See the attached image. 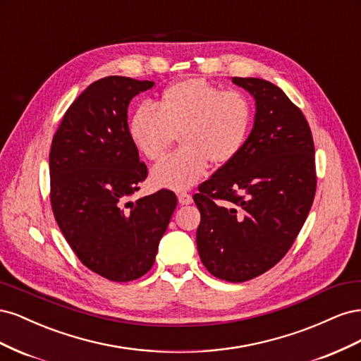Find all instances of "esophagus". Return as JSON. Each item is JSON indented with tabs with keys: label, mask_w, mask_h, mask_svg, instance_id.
<instances>
[{
	"label": "esophagus",
	"mask_w": 361,
	"mask_h": 361,
	"mask_svg": "<svg viewBox=\"0 0 361 361\" xmlns=\"http://www.w3.org/2000/svg\"><path fill=\"white\" fill-rule=\"evenodd\" d=\"M178 200H179L180 204H190V203H192V197H191V194H188V192H180L178 195Z\"/></svg>",
	"instance_id": "esophagus-1"
}]
</instances>
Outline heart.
<instances>
[{
    "mask_svg": "<svg viewBox=\"0 0 361 361\" xmlns=\"http://www.w3.org/2000/svg\"><path fill=\"white\" fill-rule=\"evenodd\" d=\"M255 120V106L247 93L200 78L169 85L158 108L143 104L130 117L129 134L146 159L159 162L179 137L182 147L150 173L157 188L183 191L214 167L231 164L244 150Z\"/></svg>",
    "mask_w": 361,
    "mask_h": 361,
    "instance_id": "1",
    "label": "heart"
}]
</instances>
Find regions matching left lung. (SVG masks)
<instances>
[{
	"mask_svg": "<svg viewBox=\"0 0 361 361\" xmlns=\"http://www.w3.org/2000/svg\"><path fill=\"white\" fill-rule=\"evenodd\" d=\"M232 81L255 96V126L241 154L200 185L194 202L203 265L241 283L277 265L295 243L314 199L316 166L300 108L265 80Z\"/></svg>",
	"mask_w": 361,
	"mask_h": 361,
	"instance_id": "left-lung-1",
	"label": "left lung"
}]
</instances>
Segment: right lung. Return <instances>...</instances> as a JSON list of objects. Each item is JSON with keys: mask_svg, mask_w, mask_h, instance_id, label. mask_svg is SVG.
<instances>
[{"mask_svg": "<svg viewBox=\"0 0 361 361\" xmlns=\"http://www.w3.org/2000/svg\"><path fill=\"white\" fill-rule=\"evenodd\" d=\"M152 85L116 75L94 81L64 113L49 152V199L61 233L84 267L118 283L152 268L178 206L170 190L128 200L147 178L128 105Z\"/></svg>", "mask_w": 361, "mask_h": 361, "instance_id": "right-lung-1", "label": "right lung"}]
</instances>
